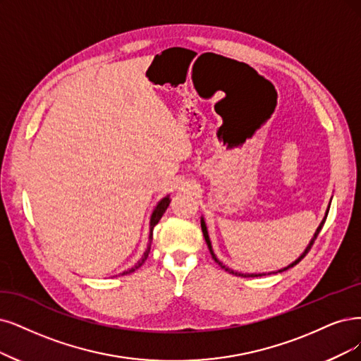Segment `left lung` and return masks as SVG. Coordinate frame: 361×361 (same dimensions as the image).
<instances>
[{
	"label": "left lung",
	"mask_w": 361,
	"mask_h": 361,
	"mask_svg": "<svg viewBox=\"0 0 361 361\" xmlns=\"http://www.w3.org/2000/svg\"><path fill=\"white\" fill-rule=\"evenodd\" d=\"M329 208H330V205H329ZM329 208H327V211H326V216H324V219H323V221L319 223V226L317 228V231H315V233H314V238L311 239V243H310V245L305 248V251L302 252L300 255V257L299 259H296L295 262H293L291 264H288V266H286V268H283V269H279V271H275V272H271V274H278V272H284V271H287L288 268H293V266L295 264H298L306 255H308V251L311 250V247L314 245V243H315V239H317V236H318V233H319V231H322V228H323V224H324V221H326V219H327V214H329ZM201 228H202V233H204V238H205V241H207V245H208V248H209V252H211V256H212V259L216 260V263H219L220 266H221V269H224L226 272H229V274H233V275H236V276H262V275H266V274H241V272H236V271H233V269H231V268H228V266L226 264H223L219 259H217V256L214 255V251H212V245H211V241H209V236H208V231H207V224H205V221H204V217L201 219Z\"/></svg>",
	"instance_id": "obj_1"
}]
</instances>
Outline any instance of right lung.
Returning a JSON list of instances; mask_svg holds the SVG:
<instances>
[{"label": "right lung", "instance_id": "add662e5", "mask_svg": "<svg viewBox=\"0 0 361 361\" xmlns=\"http://www.w3.org/2000/svg\"><path fill=\"white\" fill-rule=\"evenodd\" d=\"M169 202H171L169 195H168V196H165L164 199H160L159 204H157V205H156V208L153 209V214H152V217H150V235H149V245H147V250H145V252H144L142 257L138 260V263H137L135 266H132L130 269H128V271L122 272V274H120V275H128V274L135 272V271L140 268V266H142V263L147 260V257H149V252H150V245H152V239H153V229H154V226L159 223V220L162 219L164 212H165V211H166V208L169 207Z\"/></svg>", "mask_w": 361, "mask_h": 361}]
</instances>
